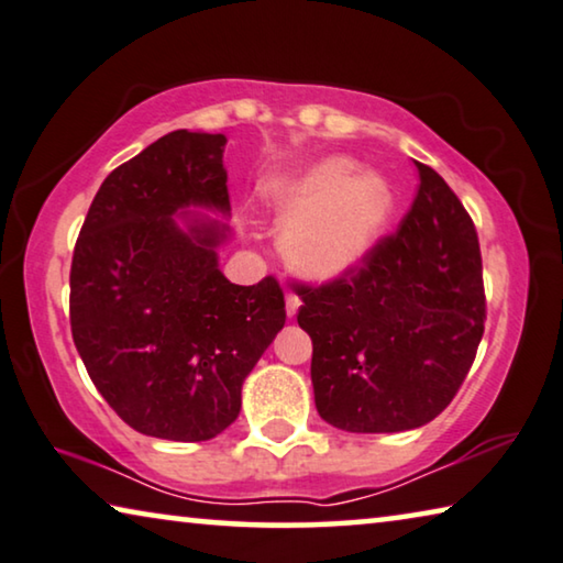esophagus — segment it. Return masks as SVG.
Returning <instances> with one entry per match:
<instances>
[{
  "label": "esophagus",
  "instance_id": "1",
  "mask_svg": "<svg viewBox=\"0 0 563 563\" xmlns=\"http://www.w3.org/2000/svg\"><path fill=\"white\" fill-rule=\"evenodd\" d=\"M299 307H301V301H299V297H294V294H287V317H289V319H294V317H297V311H299Z\"/></svg>",
  "mask_w": 563,
  "mask_h": 563
}]
</instances>
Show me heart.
Returning <instances> with one entry per match:
<instances>
[{"label": "heart", "mask_w": 563, "mask_h": 563, "mask_svg": "<svg viewBox=\"0 0 563 563\" xmlns=\"http://www.w3.org/2000/svg\"><path fill=\"white\" fill-rule=\"evenodd\" d=\"M284 254L307 279L330 282L365 262L395 209V191L377 173L350 176L344 161H327L276 186Z\"/></svg>", "instance_id": "b5f03b06"}]
</instances>
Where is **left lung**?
<instances>
[{"label": "left lung", "mask_w": 563, "mask_h": 563, "mask_svg": "<svg viewBox=\"0 0 563 563\" xmlns=\"http://www.w3.org/2000/svg\"><path fill=\"white\" fill-rule=\"evenodd\" d=\"M412 209L357 272L299 287L322 420L402 432L438 418L463 385L486 319L478 233L451 186L418 163Z\"/></svg>", "instance_id": "1"}]
</instances>
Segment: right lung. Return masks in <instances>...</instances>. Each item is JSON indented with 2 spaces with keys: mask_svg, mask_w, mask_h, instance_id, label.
Returning <instances> with one entry per match:
<instances>
[{
  "mask_svg": "<svg viewBox=\"0 0 563 563\" xmlns=\"http://www.w3.org/2000/svg\"><path fill=\"white\" fill-rule=\"evenodd\" d=\"M227 135L173 131L102 180L75 244L73 340L108 405L151 438L227 430L287 319L272 276L231 284ZM221 212L222 219L203 214Z\"/></svg>",
  "mask_w": 563,
  "mask_h": 563,
  "instance_id": "obj_1",
  "label": "right lung"
}]
</instances>
